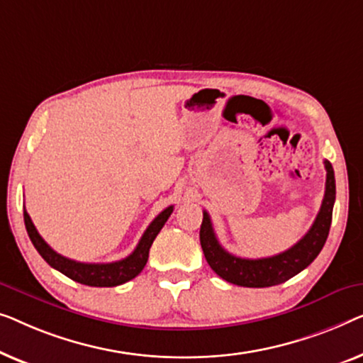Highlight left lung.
Returning <instances> with one entry per match:
<instances>
[{
	"instance_id": "left-lung-1",
	"label": "left lung",
	"mask_w": 363,
	"mask_h": 363,
	"mask_svg": "<svg viewBox=\"0 0 363 363\" xmlns=\"http://www.w3.org/2000/svg\"><path fill=\"white\" fill-rule=\"evenodd\" d=\"M325 171V192L323 206L315 217L309 232L283 253L268 258H240L228 253L218 243L213 232L211 216L203 211L201 225V245L206 259L213 272L225 281L245 286V288H268V286L281 284L303 272L314 262L328 240L330 222H333V208L335 202V177L333 164L324 161Z\"/></svg>"
}]
</instances>
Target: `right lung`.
Wrapping results in <instances>:
<instances>
[{"label": "right lung", "instance_id": "add662e5", "mask_svg": "<svg viewBox=\"0 0 363 363\" xmlns=\"http://www.w3.org/2000/svg\"><path fill=\"white\" fill-rule=\"evenodd\" d=\"M174 211V206L166 207L155 220L150 223V227L146 228V232L143 233L140 243L136 245L135 252L130 257H126L120 262L113 263H80L75 259L65 258L57 252H54L48 243L44 242V238L40 237L39 232L35 230L33 220H30L29 213L24 211V223H26V230L33 242L34 248L38 250L40 257L48 262L54 269H57L65 277L74 279V281L86 284V286H96V288H111V286L123 284L130 281L135 277H138L145 268L150 257V248L157 233L161 232V228L164 227L167 218Z\"/></svg>", "mask_w": 363, "mask_h": 363}]
</instances>
